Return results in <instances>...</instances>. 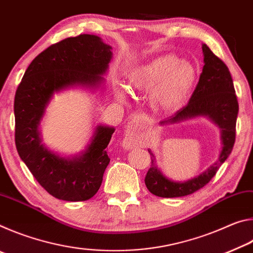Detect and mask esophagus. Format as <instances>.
<instances>
[{"instance_id":"1","label":"esophagus","mask_w":253,"mask_h":253,"mask_svg":"<svg viewBox=\"0 0 253 253\" xmlns=\"http://www.w3.org/2000/svg\"><path fill=\"white\" fill-rule=\"evenodd\" d=\"M139 128H140V125L138 124V122L136 121V119L128 123L127 130H126V137H125L126 147L132 148L134 146H136L137 143H138V138L135 136V131L138 130Z\"/></svg>"}]
</instances>
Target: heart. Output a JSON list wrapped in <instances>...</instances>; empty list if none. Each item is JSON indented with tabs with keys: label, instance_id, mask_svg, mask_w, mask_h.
<instances>
[{
	"label": "heart",
	"instance_id": "b5f03b06",
	"mask_svg": "<svg viewBox=\"0 0 253 253\" xmlns=\"http://www.w3.org/2000/svg\"><path fill=\"white\" fill-rule=\"evenodd\" d=\"M127 78L132 89L151 91L149 104L154 110L170 113L185 105L198 80V71L191 62L166 54L131 69ZM116 92L123 97L126 89L119 87Z\"/></svg>",
	"mask_w": 253,
	"mask_h": 253
}]
</instances>
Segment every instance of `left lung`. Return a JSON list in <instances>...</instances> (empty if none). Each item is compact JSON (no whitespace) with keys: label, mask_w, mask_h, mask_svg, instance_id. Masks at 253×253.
Segmentation results:
<instances>
[{"label":"left lung","mask_w":253,"mask_h":253,"mask_svg":"<svg viewBox=\"0 0 253 253\" xmlns=\"http://www.w3.org/2000/svg\"><path fill=\"white\" fill-rule=\"evenodd\" d=\"M202 50L204 66L199 84L190 101L173 116L162 121L160 124L169 125L185 122L188 119L207 117L220 128L221 151L217 160L204 172L187 181L179 182L173 181L163 174L157 168L155 155L152 149H148L152 165L145 177V184L151 193L160 198H181L199 191L211 181L220 166L232 152L239 111L232 77L225 63L217 58L207 44H202Z\"/></svg>","instance_id":"1"}]
</instances>
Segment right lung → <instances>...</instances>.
I'll use <instances>...</instances> for the list:
<instances>
[{
  "label": "right lung",
  "mask_w": 253,
  "mask_h": 253,
  "mask_svg": "<svg viewBox=\"0 0 253 253\" xmlns=\"http://www.w3.org/2000/svg\"><path fill=\"white\" fill-rule=\"evenodd\" d=\"M111 49L93 34L67 38L34 58L16 89V149L34 178L59 200L87 201L97 193L110 161L106 147L115 128L98 124L84 151L62 156L42 144V118L54 93L104 88Z\"/></svg>",
  "instance_id": "1"
}]
</instances>
